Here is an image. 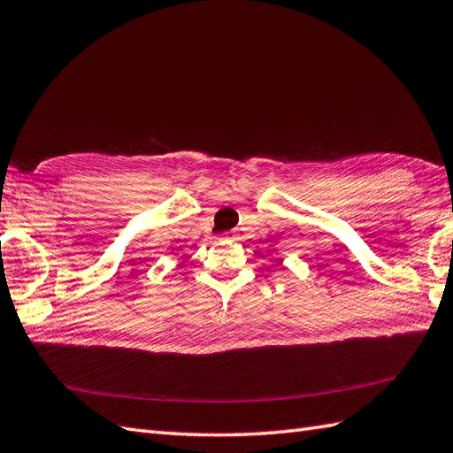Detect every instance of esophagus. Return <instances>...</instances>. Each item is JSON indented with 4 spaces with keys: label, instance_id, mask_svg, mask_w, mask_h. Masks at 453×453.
Listing matches in <instances>:
<instances>
[{
    "label": "esophagus",
    "instance_id": "1",
    "mask_svg": "<svg viewBox=\"0 0 453 453\" xmlns=\"http://www.w3.org/2000/svg\"><path fill=\"white\" fill-rule=\"evenodd\" d=\"M226 239H235V235H234V234H229V235H226Z\"/></svg>",
    "mask_w": 453,
    "mask_h": 453
}]
</instances>
